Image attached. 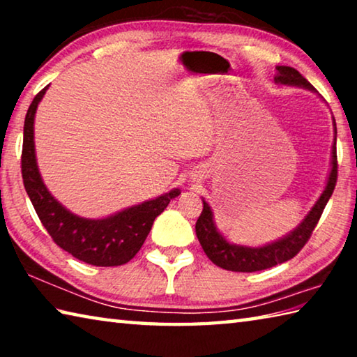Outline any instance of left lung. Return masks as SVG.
I'll use <instances>...</instances> for the list:
<instances>
[{
  "instance_id": "8db88e82",
  "label": "left lung",
  "mask_w": 357,
  "mask_h": 357,
  "mask_svg": "<svg viewBox=\"0 0 357 357\" xmlns=\"http://www.w3.org/2000/svg\"><path fill=\"white\" fill-rule=\"evenodd\" d=\"M274 82L277 84L298 86L309 89L312 93H317V89L298 70L289 68V66H277ZM332 124H334V143H332L331 154V172L328 181H326L324 190L299 225L287 233L285 236L259 247L231 244L219 231V228H217L214 222L213 209L204 202V198H202L203 211L195 223V233L204 253H206L211 261L219 266V268L234 271V273H255V271H263L273 268L275 264L288 261V259H291L305 245L312 231L315 229L319 217L323 214V209L328 204L337 183V128L334 118H332Z\"/></svg>"
}]
</instances>
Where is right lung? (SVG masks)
<instances>
[{
  "instance_id": "right-lung-1",
  "label": "right lung",
  "mask_w": 357,
  "mask_h": 357,
  "mask_svg": "<svg viewBox=\"0 0 357 357\" xmlns=\"http://www.w3.org/2000/svg\"><path fill=\"white\" fill-rule=\"evenodd\" d=\"M48 86L33 99L23 128L22 176L29 200L53 241L80 261L93 266H121L142 249L155 217L181 190L173 189L153 200L118 211L104 219H86L66 209L48 192L38 168L34 149V116Z\"/></svg>"
}]
</instances>
